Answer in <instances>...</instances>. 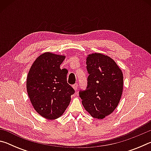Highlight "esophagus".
Segmentation results:
<instances>
[{
  "label": "esophagus",
  "instance_id": "1",
  "mask_svg": "<svg viewBox=\"0 0 151 151\" xmlns=\"http://www.w3.org/2000/svg\"><path fill=\"white\" fill-rule=\"evenodd\" d=\"M73 87L74 89H75V90H77V88H78V84L77 83H75V85H73Z\"/></svg>",
  "mask_w": 151,
  "mask_h": 151
}]
</instances>
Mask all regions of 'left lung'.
<instances>
[{"label":"left lung","instance_id":"1","mask_svg":"<svg viewBox=\"0 0 151 151\" xmlns=\"http://www.w3.org/2000/svg\"><path fill=\"white\" fill-rule=\"evenodd\" d=\"M87 86L79 91L82 104L94 118L102 119L118 106L122 93L123 75L116 63L101 53L86 58Z\"/></svg>","mask_w":151,"mask_h":151}]
</instances>
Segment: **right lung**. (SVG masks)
I'll return each mask as SVG.
<instances>
[{"label":"right lung","mask_w":151,"mask_h":151,"mask_svg":"<svg viewBox=\"0 0 151 151\" xmlns=\"http://www.w3.org/2000/svg\"><path fill=\"white\" fill-rule=\"evenodd\" d=\"M64 56L42 54L30 67L27 78L28 95L35 111L50 120L60 117L75 91L67 83L68 70L60 69Z\"/></svg>","instance_id":"add662e5"}]
</instances>
